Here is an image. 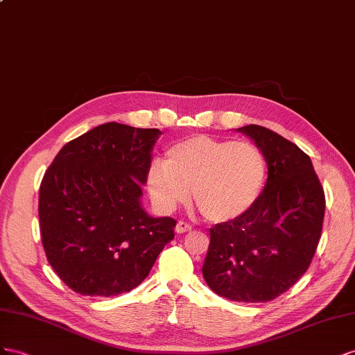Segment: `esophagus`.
Here are the masks:
<instances>
[{"label": "esophagus", "mask_w": 355, "mask_h": 355, "mask_svg": "<svg viewBox=\"0 0 355 355\" xmlns=\"http://www.w3.org/2000/svg\"><path fill=\"white\" fill-rule=\"evenodd\" d=\"M190 230H191V225H189L187 221L180 220V221L177 223V226H175V232H177V234H186V232H190Z\"/></svg>", "instance_id": "obj_1"}]
</instances>
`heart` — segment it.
<instances>
[{"label": "heart", "instance_id": "obj_1", "mask_svg": "<svg viewBox=\"0 0 355 355\" xmlns=\"http://www.w3.org/2000/svg\"><path fill=\"white\" fill-rule=\"evenodd\" d=\"M266 175V157L256 144L198 135L171 146L165 162H153L147 189L164 212L187 202L191 190L200 214L223 223L251 209Z\"/></svg>", "mask_w": 355, "mask_h": 355}]
</instances>
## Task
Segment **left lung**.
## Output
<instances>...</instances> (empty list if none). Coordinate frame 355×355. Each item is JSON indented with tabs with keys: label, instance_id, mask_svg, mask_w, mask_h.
<instances>
[{
	"label": "left lung",
	"instance_id": "1",
	"mask_svg": "<svg viewBox=\"0 0 355 355\" xmlns=\"http://www.w3.org/2000/svg\"><path fill=\"white\" fill-rule=\"evenodd\" d=\"M238 130L265 155L268 181L244 216L209 229L202 273L223 297L269 302L308 270L321 238L326 196L311 157L295 143L259 125Z\"/></svg>",
	"mask_w": 355,
	"mask_h": 355
}]
</instances>
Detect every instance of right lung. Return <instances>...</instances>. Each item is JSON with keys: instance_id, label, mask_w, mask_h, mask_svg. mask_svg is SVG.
<instances>
[{"instance_id": "obj_1", "label": "right lung", "mask_w": 355, "mask_h": 355, "mask_svg": "<svg viewBox=\"0 0 355 355\" xmlns=\"http://www.w3.org/2000/svg\"><path fill=\"white\" fill-rule=\"evenodd\" d=\"M162 132L99 125L60 148L40 184L47 261L78 295L117 296L139 286L177 221L141 207L151 150Z\"/></svg>"}]
</instances>
